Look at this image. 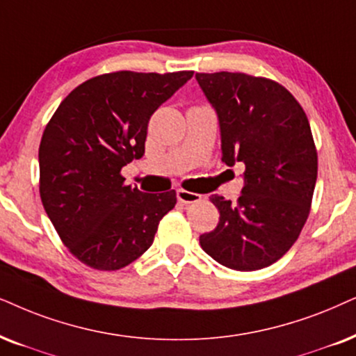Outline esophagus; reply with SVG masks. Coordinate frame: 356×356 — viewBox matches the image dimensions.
<instances>
[{
    "mask_svg": "<svg viewBox=\"0 0 356 356\" xmlns=\"http://www.w3.org/2000/svg\"><path fill=\"white\" fill-rule=\"evenodd\" d=\"M177 197H178L179 202H184V204H191V202L200 201L201 195H197V193L186 191V189L179 188V189H177Z\"/></svg>",
    "mask_w": 356,
    "mask_h": 356,
    "instance_id": "34e87169",
    "label": "esophagus"
}]
</instances>
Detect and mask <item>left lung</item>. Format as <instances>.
I'll list each match as a JSON object with an SVG mask.
<instances>
[{"label": "left lung", "instance_id": "obj_1", "mask_svg": "<svg viewBox=\"0 0 356 356\" xmlns=\"http://www.w3.org/2000/svg\"><path fill=\"white\" fill-rule=\"evenodd\" d=\"M218 114L227 167L245 165L237 202L212 195L219 224L200 235L207 255L230 270L270 266L306 224L317 179V152L307 116L280 83L245 73H196Z\"/></svg>", "mask_w": 356, "mask_h": 356}]
</instances>
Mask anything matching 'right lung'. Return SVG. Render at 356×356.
<instances>
[{
	"label": "right lung",
	"instance_id": "add662e5",
	"mask_svg": "<svg viewBox=\"0 0 356 356\" xmlns=\"http://www.w3.org/2000/svg\"><path fill=\"white\" fill-rule=\"evenodd\" d=\"M193 72H116L91 78L60 103L39 147L40 200L78 260L121 270L154 242L177 204L175 189L152 195L124 184L121 168L145 154L152 114Z\"/></svg>",
	"mask_w": 356,
	"mask_h": 356
}]
</instances>
